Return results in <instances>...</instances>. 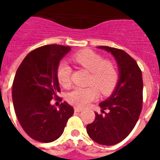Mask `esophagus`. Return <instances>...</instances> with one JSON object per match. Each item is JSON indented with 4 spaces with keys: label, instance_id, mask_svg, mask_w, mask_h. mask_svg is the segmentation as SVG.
Masks as SVG:
<instances>
[{
    "label": "esophagus",
    "instance_id": "esophagus-1",
    "mask_svg": "<svg viewBox=\"0 0 160 160\" xmlns=\"http://www.w3.org/2000/svg\"><path fill=\"white\" fill-rule=\"evenodd\" d=\"M82 108H80V107H75V112H80L82 111Z\"/></svg>",
    "mask_w": 160,
    "mask_h": 160
}]
</instances>
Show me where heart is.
I'll return each mask as SVG.
<instances>
[{"mask_svg": "<svg viewBox=\"0 0 160 160\" xmlns=\"http://www.w3.org/2000/svg\"><path fill=\"white\" fill-rule=\"evenodd\" d=\"M77 65L91 72L89 84L93 85L87 88H76L67 95L68 102L77 107H85L95 100L99 91L103 95H109L114 90L119 80V74L115 65L109 60H104L100 55L91 50L79 51L72 56ZM56 75L60 85L70 86L71 68L66 62H60L57 67Z\"/></svg>", "mask_w": 160, "mask_h": 160, "instance_id": "heart-1", "label": "heart"}]
</instances>
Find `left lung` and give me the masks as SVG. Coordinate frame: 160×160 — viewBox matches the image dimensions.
<instances>
[{
  "label": "left lung",
  "mask_w": 160,
  "mask_h": 160,
  "mask_svg": "<svg viewBox=\"0 0 160 160\" xmlns=\"http://www.w3.org/2000/svg\"><path fill=\"white\" fill-rule=\"evenodd\" d=\"M111 54L116 60L119 80L109 97L100 103L101 112L86 130L95 142L114 145L124 139L135 126L142 110L143 79L136 61L125 51L109 46H97ZM105 109L109 112L105 113Z\"/></svg>",
  "instance_id": "1"
}]
</instances>
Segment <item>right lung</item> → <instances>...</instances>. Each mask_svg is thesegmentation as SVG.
Segmentation results:
<instances>
[{"label":"right lung","instance_id":"obj_1","mask_svg":"<svg viewBox=\"0 0 160 160\" xmlns=\"http://www.w3.org/2000/svg\"><path fill=\"white\" fill-rule=\"evenodd\" d=\"M70 46L47 45L26 55L16 71L12 100L16 117L33 139L50 143L60 138L74 109L67 102L57 109L51 101L60 92L56 70ZM58 100V99H57Z\"/></svg>","mask_w":160,"mask_h":160}]
</instances>
